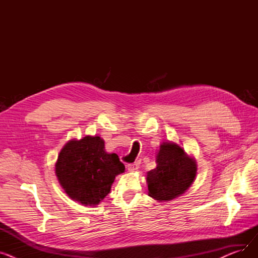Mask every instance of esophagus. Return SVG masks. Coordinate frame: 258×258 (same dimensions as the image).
<instances>
[{"instance_id": "obj_1", "label": "esophagus", "mask_w": 258, "mask_h": 258, "mask_svg": "<svg viewBox=\"0 0 258 258\" xmlns=\"http://www.w3.org/2000/svg\"><path fill=\"white\" fill-rule=\"evenodd\" d=\"M139 168V163H132L127 165V170L130 172H135L136 170H138Z\"/></svg>"}]
</instances>
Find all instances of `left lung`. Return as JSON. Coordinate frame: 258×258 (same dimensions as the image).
<instances>
[{"instance_id": "8db88e82", "label": "left lung", "mask_w": 258, "mask_h": 258, "mask_svg": "<svg viewBox=\"0 0 258 258\" xmlns=\"http://www.w3.org/2000/svg\"><path fill=\"white\" fill-rule=\"evenodd\" d=\"M156 168L146 174L148 196L168 202L182 196L197 177L196 159L174 142H162L156 155Z\"/></svg>"}]
</instances>
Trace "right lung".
<instances>
[{
	"label": "right lung",
	"mask_w": 258,
	"mask_h": 258,
	"mask_svg": "<svg viewBox=\"0 0 258 258\" xmlns=\"http://www.w3.org/2000/svg\"><path fill=\"white\" fill-rule=\"evenodd\" d=\"M125 167L115 153H106L99 136L71 139L60 150L55 174L64 192L85 206H97Z\"/></svg>",
	"instance_id": "1"
}]
</instances>
